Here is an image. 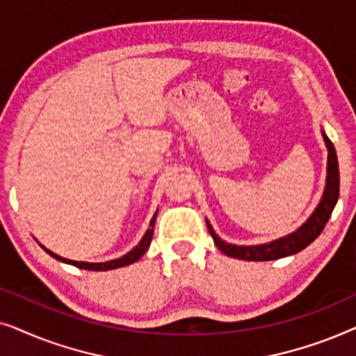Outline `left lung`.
<instances>
[{"instance_id": "1", "label": "left lung", "mask_w": 356, "mask_h": 356, "mask_svg": "<svg viewBox=\"0 0 356 356\" xmlns=\"http://www.w3.org/2000/svg\"><path fill=\"white\" fill-rule=\"evenodd\" d=\"M323 136H324V143L327 145V150H329L327 179H325V189H324L323 199H321L319 206L316 207L313 216L308 218V222L303 223V225H301L296 232L291 233V235L280 238V240L266 243V245H259V246H235V245H228V243L222 241L220 238L216 235V232L212 230L211 223L206 220L209 232H211V235L213 238V243H216L217 248L223 252V254L236 257V259H243V261H274L285 256L296 254V252L305 250L306 246L311 245V243L321 235V232L324 230L325 223L329 222L330 213H332L335 204H337L339 189H340L337 154H335L334 144L330 143L327 136L325 134Z\"/></svg>"}]
</instances>
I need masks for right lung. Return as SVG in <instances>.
Instances as JSON below:
<instances>
[{"label":"right lung","instance_id":"obj_1","mask_svg":"<svg viewBox=\"0 0 356 356\" xmlns=\"http://www.w3.org/2000/svg\"><path fill=\"white\" fill-rule=\"evenodd\" d=\"M155 218H157V212H155V216L152 217V220H150V225H149V230L145 232V235L143 240L138 246L134 248L133 251H129L128 254H124L123 257H120V259H113V261H106V262H79V261H71V259H65V257L55 254V252L45 250L48 254L51 257H55V259L61 261V262H67V264H72L76 267H79V269H86V270H110V269H118V267H124L128 264H133V262L139 261L140 257L145 254V251H147V248L150 246V241H152V236H154V227H155Z\"/></svg>","mask_w":356,"mask_h":356}]
</instances>
